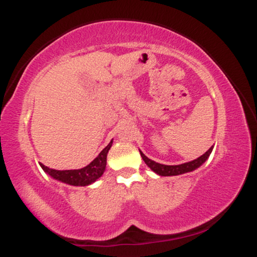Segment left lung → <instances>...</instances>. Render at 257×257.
<instances>
[{"mask_svg": "<svg viewBox=\"0 0 257 257\" xmlns=\"http://www.w3.org/2000/svg\"><path fill=\"white\" fill-rule=\"evenodd\" d=\"M213 147L211 146L210 149L206 151L204 155H202L200 157H198L197 159H194V161H191V162H187V163H182V164H178V166H166V164H161V163H157V162L152 161V159H150L149 157H146L145 155H144L143 152L139 150V152H140L141 157H143L144 162L146 163V166L150 168V169L152 170V172H155L157 175H161V176H175V175H181V174H186V173H190V172H193V170L198 169L200 166H203V164L205 163L206 159L209 158V156H210L211 151H213Z\"/></svg>", "mask_w": 257, "mask_h": 257, "instance_id": "8db88e82", "label": "left lung"}]
</instances>
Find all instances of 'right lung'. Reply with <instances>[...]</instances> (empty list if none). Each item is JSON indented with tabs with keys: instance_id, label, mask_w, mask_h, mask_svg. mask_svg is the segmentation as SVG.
<instances>
[{
	"instance_id": "right-lung-1",
	"label": "right lung",
	"mask_w": 257,
	"mask_h": 257,
	"mask_svg": "<svg viewBox=\"0 0 257 257\" xmlns=\"http://www.w3.org/2000/svg\"><path fill=\"white\" fill-rule=\"evenodd\" d=\"M112 146V140L107 146L99 153L98 157L94 158L88 166L81 169H70V170H55L41 164V168L44 173L48 174L51 178L63 184L71 186H88L95 182L99 178H101L106 169V158H107L108 150Z\"/></svg>"
}]
</instances>
